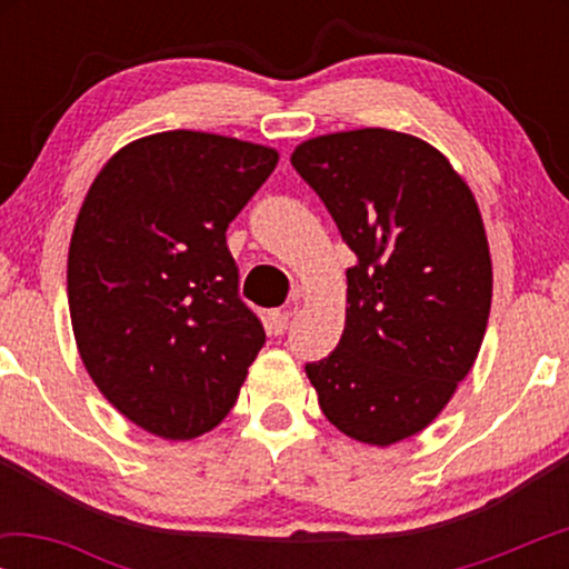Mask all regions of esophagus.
Segmentation results:
<instances>
[{
	"mask_svg": "<svg viewBox=\"0 0 569 569\" xmlns=\"http://www.w3.org/2000/svg\"><path fill=\"white\" fill-rule=\"evenodd\" d=\"M295 310L292 308H284V310H271L269 313V329L271 333H284L287 323H290Z\"/></svg>",
	"mask_w": 569,
	"mask_h": 569,
	"instance_id": "obj_1",
	"label": "esophagus"
}]
</instances>
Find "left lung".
Here are the masks:
<instances>
[{
  "label": "left lung",
  "instance_id": "left-lung-1",
  "mask_svg": "<svg viewBox=\"0 0 569 569\" xmlns=\"http://www.w3.org/2000/svg\"><path fill=\"white\" fill-rule=\"evenodd\" d=\"M292 166L357 253L345 333L306 365L321 411L368 446L411 438L485 339L492 261L477 201L435 147L388 129L316 137Z\"/></svg>",
  "mask_w": 569,
  "mask_h": 569
}]
</instances>
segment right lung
Listing matches in <instances>:
<instances>
[{"label": "right lung", "mask_w": 569, "mask_h": 569, "mask_svg": "<svg viewBox=\"0 0 569 569\" xmlns=\"http://www.w3.org/2000/svg\"><path fill=\"white\" fill-rule=\"evenodd\" d=\"M277 160L162 131L116 152L84 197L67 263L74 339L100 393L147 432L199 438L236 407L267 333L224 232Z\"/></svg>", "instance_id": "right-lung-1"}]
</instances>
